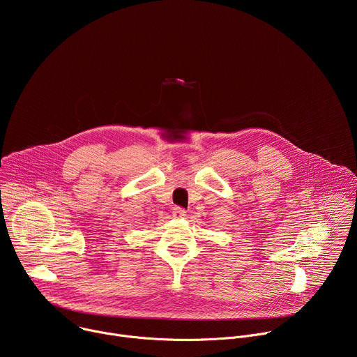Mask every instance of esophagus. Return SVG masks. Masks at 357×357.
<instances>
[{"label": "esophagus", "instance_id": "esophagus-1", "mask_svg": "<svg viewBox=\"0 0 357 357\" xmlns=\"http://www.w3.org/2000/svg\"><path fill=\"white\" fill-rule=\"evenodd\" d=\"M172 215H174V218L181 219V218H183V216L186 215V211H185L183 208H181V206H175V208L172 209Z\"/></svg>", "mask_w": 357, "mask_h": 357}]
</instances>
